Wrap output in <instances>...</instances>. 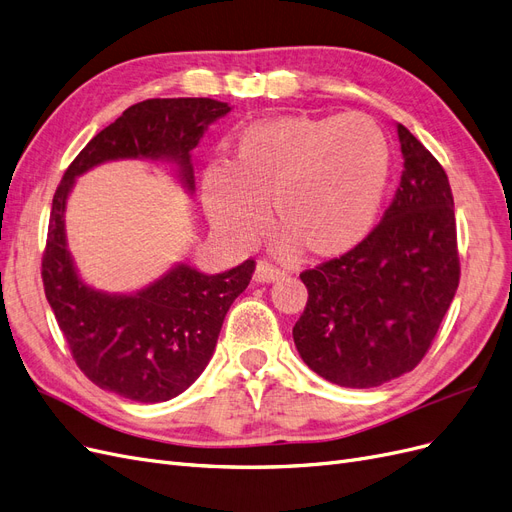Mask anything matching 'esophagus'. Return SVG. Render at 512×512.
<instances>
[{
  "instance_id": "34e87169",
  "label": "esophagus",
  "mask_w": 512,
  "mask_h": 512,
  "mask_svg": "<svg viewBox=\"0 0 512 512\" xmlns=\"http://www.w3.org/2000/svg\"><path fill=\"white\" fill-rule=\"evenodd\" d=\"M283 276H285V272L274 268L270 261H266V259L257 261V268H255V280H257V283H272V280H280Z\"/></svg>"
}]
</instances>
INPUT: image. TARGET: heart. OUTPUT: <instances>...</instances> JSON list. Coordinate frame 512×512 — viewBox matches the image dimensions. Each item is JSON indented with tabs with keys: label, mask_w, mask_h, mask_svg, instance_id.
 <instances>
[{
	"label": "heart",
	"mask_w": 512,
	"mask_h": 512,
	"mask_svg": "<svg viewBox=\"0 0 512 512\" xmlns=\"http://www.w3.org/2000/svg\"><path fill=\"white\" fill-rule=\"evenodd\" d=\"M387 178V140L368 117H280L244 127L234 163H210L202 200L238 246L266 232L270 204L287 249L338 257L370 234Z\"/></svg>",
	"instance_id": "1"
}]
</instances>
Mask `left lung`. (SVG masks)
Wrapping results in <instances>:
<instances>
[{
    "instance_id": "left-lung-1",
    "label": "left lung",
    "mask_w": 512,
    "mask_h": 512,
    "mask_svg": "<svg viewBox=\"0 0 512 512\" xmlns=\"http://www.w3.org/2000/svg\"><path fill=\"white\" fill-rule=\"evenodd\" d=\"M398 136L404 172L381 223L300 274L308 302L293 342L312 372L340 387L370 389L415 370L459 285L447 172L404 125Z\"/></svg>"
}]
</instances>
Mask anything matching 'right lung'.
I'll return each instance as SVG.
<instances>
[{
    "mask_svg": "<svg viewBox=\"0 0 512 512\" xmlns=\"http://www.w3.org/2000/svg\"><path fill=\"white\" fill-rule=\"evenodd\" d=\"M232 110L210 97H168L129 106L65 170L53 197L42 283L76 366L121 398L155 404L183 393L212 357L229 306L249 287L255 261L223 274L180 263L134 295H108L76 274L65 244V200L74 178L112 159H172L193 191L189 153L210 123Z\"/></svg>",
    "mask_w": 512,
    "mask_h": 512,
    "instance_id": "obj_1",
    "label": "right lung"
}]
</instances>
